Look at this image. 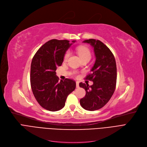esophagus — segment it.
<instances>
[{
	"instance_id": "1",
	"label": "esophagus",
	"mask_w": 147,
	"mask_h": 147,
	"mask_svg": "<svg viewBox=\"0 0 147 147\" xmlns=\"http://www.w3.org/2000/svg\"><path fill=\"white\" fill-rule=\"evenodd\" d=\"M76 87H77V88H78L80 86H79V82H77L76 83Z\"/></svg>"
}]
</instances>
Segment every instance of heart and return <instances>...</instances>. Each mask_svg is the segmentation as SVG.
Masks as SVG:
<instances>
[{"mask_svg": "<svg viewBox=\"0 0 147 147\" xmlns=\"http://www.w3.org/2000/svg\"><path fill=\"white\" fill-rule=\"evenodd\" d=\"M77 53L80 57L82 59V60L84 59H90L91 57V53L90 50L88 48L83 47V46H81L77 48ZM70 56V52L69 51L66 52V53H65L64 57V61H66L68 59L69 57ZM75 74V73H74Z\"/></svg>", "mask_w": 147, "mask_h": 147, "instance_id": "b5f03b06", "label": "heart"}]
</instances>
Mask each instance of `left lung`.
Here are the masks:
<instances>
[{"instance_id":"8db88e82","label":"left lung","mask_w":147,"mask_h":147,"mask_svg":"<svg viewBox=\"0 0 147 147\" xmlns=\"http://www.w3.org/2000/svg\"><path fill=\"white\" fill-rule=\"evenodd\" d=\"M83 42L90 44L94 48L96 59L92 73L86 77L92 81L93 84H79L86 90L85 97L80 102L84 109L93 111L103 108L113 96L117 82V67L114 55L102 42L89 39Z\"/></svg>"}]
</instances>
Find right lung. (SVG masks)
<instances>
[{
    "label": "right lung",
    "instance_id": "1",
    "mask_svg": "<svg viewBox=\"0 0 147 147\" xmlns=\"http://www.w3.org/2000/svg\"><path fill=\"white\" fill-rule=\"evenodd\" d=\"M72 44L67 40H50L38 49L32 59L30 69L32 92L38 103L48 111L61 109L67 96L76 88L73 80L65 78L59 82L55 72L61 65L65 52Z\"/></svg>",
    "mask_w": 147,
    "mask_h": 147
}]
</instances>
